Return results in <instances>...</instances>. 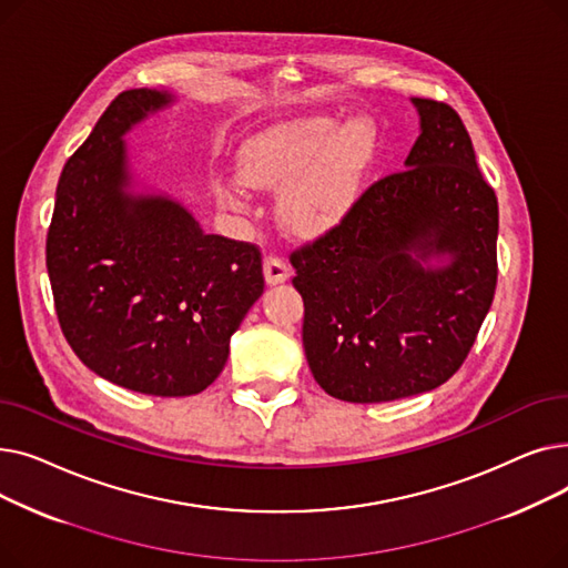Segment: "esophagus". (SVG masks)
Listing matches in <instances>:
<instances>
[{
    "mask_svg": "<svg viewBox=\"0 0 568 568\" xmlns=\"http://www.w3.org/2000/svg\"><path fill=\"white\" fill-rule=\"evenodd\" d=\"M264 278L268 285H278L290 278V264L276 255L264 260Z\"/></svg>",
    "mask_w": 568,
    "mask_h": 568,
    "instance_id": "obj_1",
    "label": "esophagus"
}]
</instances>
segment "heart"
Segmentation results:
<instances>
[{"mask_svg":"<svg viewBox=\"0 0 568 568\" xmlns=\"http://www.w3.org/2000/svg\"><path fill=\"white\" fill-rule=\"evenodd\" d=\"M377 159L371 119L343 124L304 116L268 126L239 149V172L253 189H285L281 214L296 232L315 236L338 225L359 202ZM236 193V184L230 186Z\"/></svg>","mask_w":568,"mask_h":568,"instance_id":"heart-1","label":"heart"}]
</instances>
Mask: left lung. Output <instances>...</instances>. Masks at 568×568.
<instances>
[{
    "label": "left lung",
    "instance_id": "1",
    "mask_svg": "<svg viewBox=\"0 0 568 568\" xmlns=\"http://www.w3.org/2000/svg\"><path fill=\"white\" fill-rule=\"evenodd\" d=\"M412 103L422 135L405 170L377 179L338 225L290 253L311 373L347 403L437 389L467 359L495 296V191L458 112ZM433 254L453 262L424 267Z\"/></svg>",
    "mask_w": 568,
    "mask_h": 568
}]
</instances>
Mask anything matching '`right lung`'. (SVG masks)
<instances>
[{
	"instance_id": "1",
	"label": "right lung",
	"mask_w": 568,
	"mask_h": 568,
	"mask_svg": "<svg viewBox=\"0 0 568 568\" xmlns=\"http://www.w3.org/2000/svg\"><path fill=\"white\" fill-rule=\"evenodd\" d=\"M168 103L142 87L105 108L59 176L45 264L78 359L124 389L176 398L221 375L264 276L255 244L204 234L170 197L126 191L122 135Z\"/></svg>"
}]
</instances>
